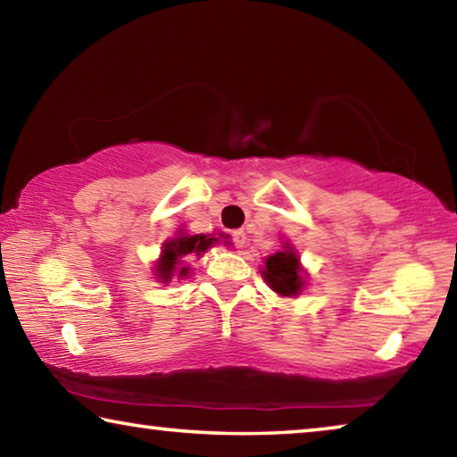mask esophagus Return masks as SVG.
<instances>
[{
	"label": "esophagus",
	"mask_w": 457,
	"mask_h": 457,
	"mask_svg": "<svg viewBox=\"0 0 457 457\" xmlns=\"http://www.w3.org/2000/svg\"><path fill=\"white\" fill-rule=\"evenodd\" d=\"M231 240H234V244L237 245V248H244V244H245V234L242 229H237V231H234V234H231Z\"/></svg>",
	"instance_id": "1"
}]
</instances>
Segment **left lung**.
Here are the masks:
<instances>
[{
    "label": "left lung",
    "instance_id": "obj_1",
    "mask_svg": "<svg viewBox=\"0 0 457 457\" xmlns=\"http://www.w3.org/2000/svg\"><path fill=\"white\" fill-rule=\"evenodd\" d=\"M262 278L278 296H299L307 285V270L301 266L299 252L285 242L282 250L264 260Z\"/></svg>",
    "mask_w": 457,
    "mask_h": 457
}]
</instances>
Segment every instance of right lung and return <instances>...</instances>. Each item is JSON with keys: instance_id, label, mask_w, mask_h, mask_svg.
Masks as SVG:
<instances>
[{"instance_id": "right-lung-1", "label": "right lung", "mask_w": 457, "mask_h": 457, "mask_svg": "<svg viewBox=\"0 0 457 457\" xmlns=\"http://www.w3.org/2000/svg\"><path fill=\"white\" fill-rule=\"evenodd\" d=\"M223 237V244H229V236H223V231L215 237V234H187L185 229H179L175 237H169L162 244L161 258L156 260L154 264V278L158 282H164L169 285L172 278H187L191 274L189 260L195 256L201 258L209 248H213L215 244H220Z\"/></svg>"}]
</instances>
